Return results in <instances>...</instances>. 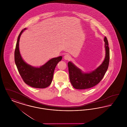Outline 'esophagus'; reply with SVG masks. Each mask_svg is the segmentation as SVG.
<instances>
[{
    "label": "esophagus",
    "mask_w": 127,
    "mask_h": 127,
    "mask_svg": "<svg viewBox=\"0 0 127 127\" xmlns=\"http://www.w3.org/2000/svg\"><path fill=\"white\" fill-rule=\"evenodd\" d=\"M64 59L65 60H69L70 59V56L69 55L66 54L65 55L64 57Z\"/></svg>",
    "instance_id": "obj_1"
}]
</instances>
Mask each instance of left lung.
Wrapping results in <instances>:
<instances>
[{"instance_id": "left-lung-1", "label": "left lung", "mask_w": 127, "mask_h": 127, "mask_svg": "<svg viewBox=\"0 0 127 127\" xmlns=\"http://www.w3.org/2000/svg\"><path fill=\"white\" fill-rule=\"evenodd\" d=\"M105 57L102 63L94 70L85 72L72 62H68L69 76L70 82L74 88L85 90L97 84L104 77L107 71L109 61V49L107 37H104Z\"/></svg>"}]
</instances>
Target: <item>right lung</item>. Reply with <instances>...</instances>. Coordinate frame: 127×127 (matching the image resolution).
Returning <instances> with one entry per match:
<instances>
[{
  "label": "right lung",
  "mask_w": 127,
  "mask_h": 127,
  "mask_svg": "<svg viewBox=\"0 0 127 127\" xmlns=\"http://www.w3.org/2000/svg\"><path fill=\"white\" fill-rule=\"evenodd\" d=\"M27 30H22L18 37L15 51V62L18 72L25 83L35 88L44 89L49 86L52 81L55 68L61 61L62 56L54 58L39 67L31 66L22 59L19 51V42L22 33Z\"/></svg>",
  "instance_id": "obj_1"
}]
</instances>
